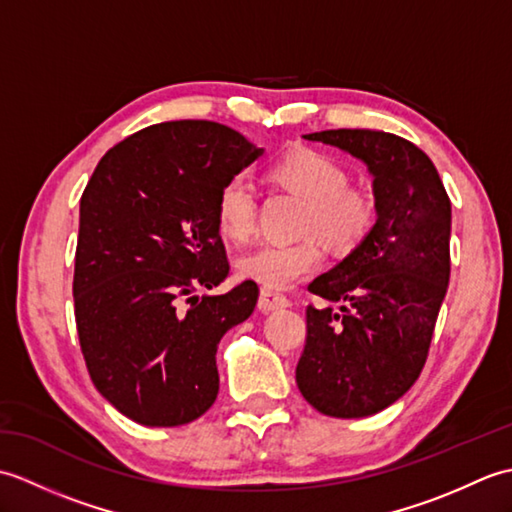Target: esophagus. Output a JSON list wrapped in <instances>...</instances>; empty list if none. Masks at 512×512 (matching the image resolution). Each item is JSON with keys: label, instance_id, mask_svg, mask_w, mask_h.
Masks as SVG:
<instances>
[{"label": "esophagus", "instance_id": "esophagus-1", "mask_svg": "<svg viewBox=\"0 0 512 512\" xmlns=\"http://www.w3.org/2000/svg\"><path fill=\"white\" fill-rule=\"evenodd\" d=\"M288 297L281 295V292L277 290H268V288H262V292H259V310L262 312H273V310H279V308H286L288 306Z\"/></svg>", "mask_w": 512, "mask_h": 512}]
</instances>
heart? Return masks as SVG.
<instances>
[{"label":"heart","mask_w":512,"mask_h":512,"mask_svg":"<svg viewBox=\"0 0 512 512\" xmlns=\"http://www.w3.org/2000/svg\"><path fill=\"white\" fill-rule=\"evenodd\" d=\"M268 180L303 200L297 242L262 244L237 259L239 277L268 290H286L310 277L323 262V242L334 253H350L376 224V200L369 189L347 182V171L317 149H292L268 167ZM215 224L226 239L242 244L255 233L257 198L242 176L228 178L215 195ZM320 236L317 238L316 235Z\"/></svg>","instance_id":"heart-1"}]
</instances>
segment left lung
<instances>
[{"label": "left lung", "mask_w": 512, "mask_h": 512, "mask_svg": "<svg viewBox=\"0 0 512 512\" xmlns=\"http://www.w3.org/2000/svg\"><path fill=\"white\" fill-rule=\"evenodd\" d=\"M363 160L374 176L376 224L363 244L308 286L341 312L306 310L297 385L332 418L387 409L416 383L451 275V200L429 156L374 129L306 134Z\"/></svg>", "instance_id": "8db88e82"}]
</instances>
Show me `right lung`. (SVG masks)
<instances>
[{
    "label": "right lung",
    "instance_id": "add662e5",
    "mask_svg": "<svg viewBox=\"0 0 512 512\" xmlns=\"http://www.w3.org/2000/svg\"><path fill=\"white\" fill-rule=\"evenodd\" d=\"M264 154L211 121L140 129L112 147L81 195L74 317L101 396L145 427L193 422L217 398V343L255 310L228 275L215 195Z\"/></svg>",
    "mask_w": 512,
    "mask_h": 512
}]
</instances>
